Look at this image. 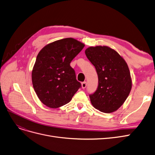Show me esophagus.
Returning <instances> with one entry per match:
<instances>
[{
	"label": "esophagus",
	"mask_w": 155,
	"mask_h": 155,
	"mask_svg": "<svg viewBox=\"0 0 155 155\" xmlns=\"http://www.w3.org/2000/svg\"><path fill=\"white\" fill-rule=\"evenodd\" d=\"M86 85H87V83H86V81H84V82H83L82 83H81V86H82V88H83V89H84L86 87Z\"/></svg>",
	"instance_id": "esophagus-1"
}]
</instances>
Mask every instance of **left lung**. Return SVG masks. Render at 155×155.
Instances as JSON below:
<instances>
[{
	"instance_id": "8db88e82",
	"label": "left lung",
	"mask_w": 155,
	"mask_h": 155,
	"mask_svg": "<svg viewBox=\"0 0 155 155\" xmlns=\"http://www.w3.org/2000/svg\"><path fill=\"white\" fill-rule=\"evenodd\" d=\"M86 57L98 75L97 90L89 95L91 104L102 113H113L126 101L132 88V80L125 60L107 46L90 47Z\"/></svg>"
}]
</instances>
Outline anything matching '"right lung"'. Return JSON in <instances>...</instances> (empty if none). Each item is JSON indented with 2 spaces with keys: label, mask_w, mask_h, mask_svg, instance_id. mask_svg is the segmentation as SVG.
I'll return each mask as SVG.
<instances>
[{
  "label": "right lung",
  "mask_w": 155,
  "mask_h": 155,
  "mask_svg": "<svg viewBox=\"0 0 155 155\" xmlns=\"http://www.w3.org/2000/svg\"><path fill=\"white\" fill-rule=\"evenodd\" d=\"M84 46L73 38H65L50 43L39 51L32 80L37 95L46 106H64L81 87L70 64Z\"/></svg>",
  "instance_id": "add662e5"
}]
</instances>
